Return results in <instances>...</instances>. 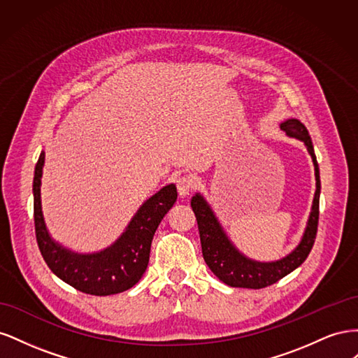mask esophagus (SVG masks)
Here are the masks:
<instances>
[{
	"instance_id": "esophagus-1",
	"label": "esophagus",
	"mask_w": 358,
	"mask_h": 358,
	"mask_svg": "<svg viewBox=\"0 0 358 358\" xmlns=\"http://www.w3.org/2000/svg\"><path fill=\"white\" fill-rule=\"evenodd\" d=\"M176 188H178V192L180 197H187V196H189V192L194 188V182L189 176H179L176 179Z\"/></svg>"
}]
</instances>
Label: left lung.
Wrapping results in <instances>:
<instances>
[{
    "instance_id": "obj_1",
    "label": "left lung",
    "mask_w": 358,
    "mask_h": 358,
    "mask_svg": "<svg viewBox=\"0 0 358 358\" xmlns=\"http://www.w3.org/2000/svg\"><path fill=\"white\" fill-rule=\"evenodd\" d=\"M280 129L287 133V136L301 140L308 148V152L312 157L313 167H315V180L317 191L313 196L312 210L308 220L305 234H303L299 246L284 257L282 259L272 263H259L255 259L245 257L237 251L236 246L230 242L229 237L224 233L220 221L216 220L213 210L208 201L204 200L201 194H196L191 199V208L196 213L201 251L206 264L213 272L216 278H220L224 284L237 288H252L259 289L278 282L292 270H296L305 259L308 258L310 249L313 246L318 230V216H320V192H321V180H320V169L313 145L306 127L299 119H287L280 124Z\"/></svg>"
}]
</instances>
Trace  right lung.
<instances>
[{
	"mask_svg": "<svg viewBox=\"0 0 358 358\" xmlns=\"http://www.w3.org/2000/svg\"><path fill=\"white\" fill-rule=\"evenodd\" d=\"M45 152L41 150L34 171V224L38 249L49 268L64 282L86 294L110 296L134 287L149 263L150 243L161 220L176 203V187L161 188L148 199L129 221L125 231L109 248L94 254H78L52 239L41 212V175Z\"/></svg>",
	"mask_w": 358,
	"mask_h": 358,
	"instance_id": "1",
	"label": "right lung"
}]
</instances>
